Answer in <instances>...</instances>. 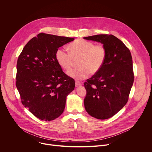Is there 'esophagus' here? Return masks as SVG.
<instances>
[{
  "instance_id": "34e87169",
  "label": "esophagus",
  "mask_w": 152,
  "mask_h": 152,
  "mask_svg": "<svg viewBox=\"0 0 152 152\" xmlns=\"http://www.w3.org/2000/svg\"><path fill=\"white\" fill-rule=\"evenodd\" d=\"M75 85H76V86H79V85H82V83L80 82H79V81H76V82H75Z\"/></svg>"
}]
</instances>
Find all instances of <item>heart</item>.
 <instances>
[{
  "label": "heart",
  "instance_id": "b5f03b06",
  "mask_svg": "<svg viewBox=\"0 0 152 152\" xmlns=\"http://www.w3.org/2000/svg\"><path fill=\"white\" fill-rule=\"evenodd\" d=\"M70 53L63 49H59L55 53L56 60L59 66L66 70H69L77 60L79 67L67 72L71 77L81 80L97 73L106 61L107 52L102 45H95L93 42L85 39L76 40L70 45Z\"/></svg>",
  "mask_w": 152,
  "mask_h": 152
}]
</instances>
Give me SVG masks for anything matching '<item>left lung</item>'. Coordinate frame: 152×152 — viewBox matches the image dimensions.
<instances>
[{
    "label": "left lung",
    "mask_w": 152,
    "mask_h": 152,
    "mask_svg": "<svg viewBox=\"0 0 152 152\" xmlns=\"http://www.w3.org/2000/svg\"><path fill=\"white\" fill-rule=\"evenodd\" d=\"M83 38L101 42L107 52L102 69L84 83L85 110L96 118L107 119L120 111L128 101L134 80L131 53L113 35L100 34Z\"/></svg>",
    "instance_id": "left-lung-1"
}]
</instances>
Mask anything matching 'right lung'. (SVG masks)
Segmentation results:
<instances>
[{
  "mask_svg": "<svg viewBox=\"0 0 152 152\" xmlns=\"http://www.w3.org/2000/svg\"><path fill=\"white\" fill-rule=\"evenodd\" d=\"M74 39L40 33L29 41L18 58L16 86L21 103L41 120L59 117L75 88V80L64 73L55 58L59 48Z\"/></svg>",
  "mask_w": 152,
  "mask_h": 152,
  "instance_id": "right-lung-1",
  "label": "right lung"
}]
</instances>
